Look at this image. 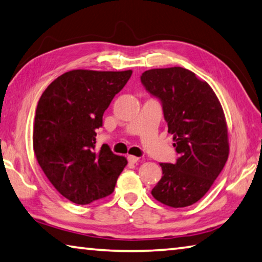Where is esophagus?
<instances>
[{
    "instance_id": "1",
    "label": "esophagus",
    "mask_w": 262,
    "mask_h": 262,
    "mask_svg": "<svg viewBox=\"0 0 262 262\" xmlns=\"http://www.w3.org/2000/svg\"><path fill=\"white\" fill-rule=\"evenodd\" d=\"M127 159H128V162H129L130 164H135V163L139 162V158L135 157V156H133V155H129V156L127 157Z\"/></svg>"
}]
</instances>
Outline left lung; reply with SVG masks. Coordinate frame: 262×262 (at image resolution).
Here are the masks:
<instances>
[{"mask_svg":"<svg viewBox=\"0 0 262 262\" xmlns=\"http://www.w3.org/2000/svg\"><path fill=\"white\" fill-rule=\"evenodd\" d=\"M145 90L161 100L168 133L179 157L161 163L163 177L151 190L163 205L183 208L209 190L229 156L224 112L209 84L181 67L142 74Z\"/></svg>","mask_w":262,"mask_h":262,"instance_id":"obj_1","label":"left lung"}]
</instances>
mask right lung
<instances>
[{
    "label": "right lung",
    "mask_w": 262,
    "mask_h": 262,
    "mask_svg": "<svg viewBox=\"0 0 262 262\" xmlns=\"http://www.w3.org/2000/svg\"><path fill=\"white\" fill-rule=\"evenodd\" d=\"M125 72L76 69L54 79L38 101L33 150L57 192L77 205L112 194L127 159L107 144L96 145V130L114 96L132 76Z\"/></svg>",
    "instance_id": "add662e5"
}]
</instances>
